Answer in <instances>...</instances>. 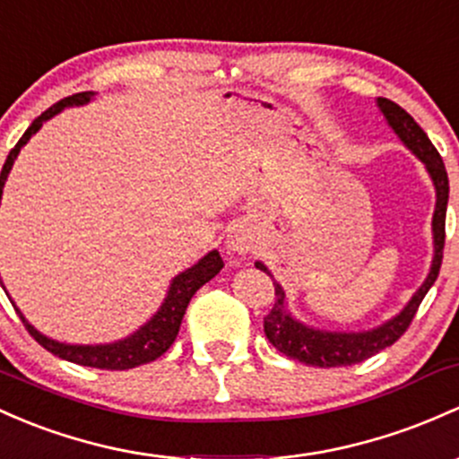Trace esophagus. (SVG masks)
<instances>
[{"label": "esophagus", "instance_id": "esophagus-1", "mask_svg": "<svg viewBox=\"0 0 459 459\" xmlns=\"http://www.w3.org/2000/svg\"><path fill=\"white\" fill-rule=\"evenodd\" d=\"M260 245V231L251 221H238L228 230V247L236 254H249Z\"/></svg>", "mask_w": 459, "mask_h": 459}]
</instances>
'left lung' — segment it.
<instances>
[{
    "label": "left lung",
    "mask_w": 459,
    "mask_h": 459,
    "mask_svg": "<svg viewBox=\"0 0 459 459\" xmlns=\"http://www.w3.org/2000/svg\"><path fill=\"white\" fill-rule=\"evenodd\" d=\"M378 107H381L383 116L387 117L389 126L396 131V135L405 142L407 149L416 152L418 160L427 166L429 175H431L433 186H436V212H433V243H436V255H433L431 271H429L425 284L416 290L411 302L403 308L401 315L389 319L383 326L368 330V333H324V330H315L304 326V324L295 322L287 310V298L284 290L278 282L275 287L273 307L264 317V334L271 342V346L287 354L289 359H295L299 363L315 368H346L361 363L366 359L374 357L377 352L385 350L392 343L405 334L409 324L416 317L418 307L425 299L427 290L433 287L437 273H440L442 264V251H445V221H446V204H448V177L445 161H442L440 152L431 144L427 133L418 126L409 113L398 107L396 102L387 100V98H378ZM255 267L264 273H269L263 263H255Z\"/></svg>",
    "instance_id": "1"
}]
</instances>
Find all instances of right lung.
Returning a JSON list of instances; mask_svg holds the SVG:
<instances>
[{"mask_svg":"<svg viewBox=\"0 0 459 459\" xmlns=\"http://www.w3.org/2000/svg\"><path fill=\"white\" fill-rule=\"evenodd\" d=\"M93 96L91 91H82V93H74V96L63 98L58 100L56 105H52L50 109H46L37 120L28 126V131L23 133L22 140L14 144V149L8 152V160L2 169V188L6 184V177L8 172L13 169V161L17 157V152L22 151V146L26 144L28 140L41 129V125L46 120H50L52 116H56L63 107H70V105H85L87 100ZM225 267L223 258H221L219 251H210L205 258H201L195 267L184 271V273L177 275L172 280L170 290H169V298L166 302L161 304V308L157 310L155 317L151 319L146 326H142L137 330L135 334L126 337L125 342H117V343H107V346H67V343H58L54 339L43 337L41 333H37L30 324L23 319V315L19 313L22 317L23 326H26L28 333L32 334L34 342L41 343L48 352L56 354V357L65 359V361L78 363V366H87V368H98V369H131L137 366H144V363L155 361L157 357L166 352L172 346V342L177 339L179 334V326H181V319H184L186 308H188L192 295L196 293L205 282H210L221 269ZM4 289V284H2Z\"/></svg>","mask_w":459,"mask_h":459,"instance_id":"obj_1","label":"right lung"}]
</instances>
